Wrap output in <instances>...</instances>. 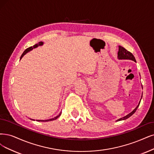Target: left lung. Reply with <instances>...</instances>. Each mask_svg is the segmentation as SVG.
<instances>
[{
	"label": "left lung",
	"mask_w": 154,
	"mask_h": 154,
	"mask_svg": "<svg viewBox=\"0 0 154 154\" xmlns=\"http://www.w3.org/2000/svg\"><path fill=\"white\" fill-rule=\"evenodd\" d=\"M118 57H119V59L131 60H133V61H134L136 62V60H135V58H134V56H133V54L131 53V52H129V51H128L127 49H126L124 48H123V47H122V46H119ZM141 97H142V96H141ZM140 103H139L138 105L135 108V109H134L133 112H131L130 113H129V114L127 115L126 116H125V117H122V118H121V119H118L117 121H122V120H125V119H126L129 118V117L131 116L133 114V113L136 112V110H137L138 106L140 105Z\"/></svg>",
	"instance_id": "1"
}]
</instances>
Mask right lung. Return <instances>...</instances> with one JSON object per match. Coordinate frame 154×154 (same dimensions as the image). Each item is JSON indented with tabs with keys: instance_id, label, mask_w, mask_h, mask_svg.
Here are the masks:
<instances>
[{
	"instance_id": "right-lung-1",
	"label": "right lung",
	"mask_w": 154,
	"mask_h": 154,
	"mask_svg": "<svg viewBox=\"0 0 154 154\" xmlns=\"http://www.w3.org/2000/svg\"><path fill=\"white\" fill-rule=\"evenodd\" d=\"M43 44V42H39L38 43H37V44H35L34 45H33V46H31V47H30V48H27L26 49H25V51H24L23 53V54H22V55L21 56V58H20V59H21L22 58V57L26 53H28V51H31L32 49H33V48H37V46H38V45H42ZM61 113H60V114L58 116H56V117H54V118H53V119H48V120H44V121H43V120H38V121H41V122H48V121H54V120H55V119H58L59 117H60V116L61 115Z\"/></svg>"
}]
</instances>
